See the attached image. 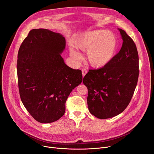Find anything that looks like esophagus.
I'll use <instances>...</instances> for the list:
<instances>
[{"instance_id":"1","label":"esophagus","mask_w":154,"mask_h":154,"mask_svg":"<svg viewBox=\"0 0 154 154\" xmlns=\"http://www.w3.org/2000/svg\"><path fill=\"white\" fill-rule=\"evenodd\" d=\"M82 76L84 77L85 75V74L87 73V70L85 69H82Z\"/></svg>"}]
</instances>
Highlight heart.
Listing matches in <instances>:
<instances>
[{"label":"heart","mask_w":154,"mask_h":154,"mask_svg":"<svg viewBox=\"0 0 154 154\" xmlns=\"http://www.w3.org/2000/svg\"><path fill=\"white\" fill-rule=\"evenodd\" d=\"M77 49L87 51L86 59L95 69L106 67L113 60L117 49V40L114 34L103 30L87 31L75 37L73 40ZM73 46L69 47L70 55L76 60L81 58Z\"/></svg>","instance_id":"b5f03b06"}]
</instances>
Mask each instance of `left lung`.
I'll return each mask as SVG.
<instances>
[{
  "label": "left lung",
  "mask_w": 154,
  "mask_h": 154,
  "mask_svg": "<svg viewBox=\"0 0 154 154\" xmlns=\"http://www.w3.org/2000/svg\"><path fill=\"white\" fill-rule=\"evenodd\" d=\"M123 43L107 66L90 69L83 79L87 87V105L91 114L100 119L115 117L128 106L139 74V55L134 40L119 29Z\"/></svg>",
  "instance_id": "obj_1"
}]
</instances>
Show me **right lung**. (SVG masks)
<instances>
[{
    "label": "right lung",
    "instance_id": "1",
    "mask_svg": "<svg viewBox=\"0 0 154 154\" xmlns=\"http://www.w3.org/2000/svg\"><path fill=\"white\" fill-rule=\"evenodd\" d=\"M66 39L44 29H32L18 52L17 70L21 100L29 114L40 123L59 120L66 102L82 81V71L65 63L60 54Z\"/></svg>",
    "mask_w": 154,
    "mask_h": 154
}]
</instances>
